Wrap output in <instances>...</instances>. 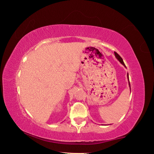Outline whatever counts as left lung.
Listing matches in <instances>:
<instances>
[{
    "instance_id": "8db88e82",
    "label": "left lung",
    "mask_w": 154,
    "mask_h": 154,
    "mask_svg": "<svg viewBox=\"0 0 154 154\" xmlns=\"http://www.w3.org/2000/svg\"><path fill=\"white\" fill-rule=\"evenodd\" d=\"M114 55H115V57H116V58L118 60H119L120 62V63H122L124 67H126V65H125V64H124V61H123V60L122 59V57H121L120 55L118 54L116 52H114ZM127 77H128V84H129V87H130V81H129V77H128V73L127 74ZM130 92H131V89H130Z\"/></svg>"
}]
</instances>
